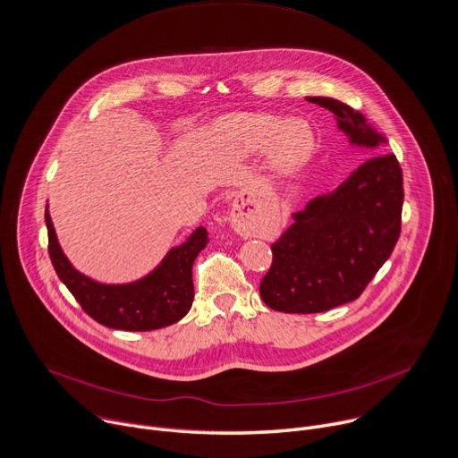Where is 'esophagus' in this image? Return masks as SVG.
<instances>
[{
	"label": "esophagus",
	"instance_id": "obj_1",
	"mask_svg": "<svg viewBox=\"0 0 458 458\" xmlns=\"http://www.w3.org/2000/svg\"><path fill=\"white\" fill-rule=\"evenodd\" d=\"M232 228L239 233V235H242V237H251V235H255V226H253V223H250L246 217H242L241 214H232Z\"/></svg>",
	"mask_w": 458,
	"mask_h": 458
}]
</instances>
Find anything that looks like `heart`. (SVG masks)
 <instances>
[{
	"mask_svg": "<svg viewBox=\"0 0 458 458\" xmlns=\"http://www.w3.org/2000/svg\"><path fill=\"white\" fill-rule=\"evenodd\" d=\"M235 140L246 152L271 148V164L287 171L306 160L313 148V134L300 123L271 114H244L235 122Z\"/></svg>",
	"mask_w": 458,
	"mask_h": 458,
	"instance_id": "obj_1",
	"label": "heart"
}]
</instances>
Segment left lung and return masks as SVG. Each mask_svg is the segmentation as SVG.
<instances>
[{
	"label": "left lung",
	"instance_id": "left-lung-1",
	"mask_svg": "<svg viewBox=\"0 0 458 458\" xmlns=\"http://www.w3.org/2000/svg\"><path fill=\"white\" fill-rule=\"evenodd\" d=\"M306 100L329 109L351 145L377 148L388 143L351 106L329 97ZM403 198L397 158L377 155L335 191L293 212L291 226L271 244L273 264L260 282L266 306L310 315L356 300L399 239Z\"/></svg>",
	"mask_w": 458,
	"mask_h": 458
}]
</instances>
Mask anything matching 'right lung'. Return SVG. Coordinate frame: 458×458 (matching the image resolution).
Masks as SVG:
<instances>
[{
    "mask_svg": "<svg viewBox=\"0 0 458 458\" xmlns=\"http://www.w3.org/2000/svg\"><path fill=\"white\" fill-rule=\"evenodd\" d=\"M45 221L48 251L59 278L98 324L118 331H155L180 322L191 311L194 300L192 264L208 239L203 226H198L180 246H173L147 275L123 284H104L81 273L64 255L48 205Z\"/></svg>",
    "mask_w": 458,
    "mask_h": 458,
    "instance_id": "1",
    "label": "right lung"
}]
</instances>
